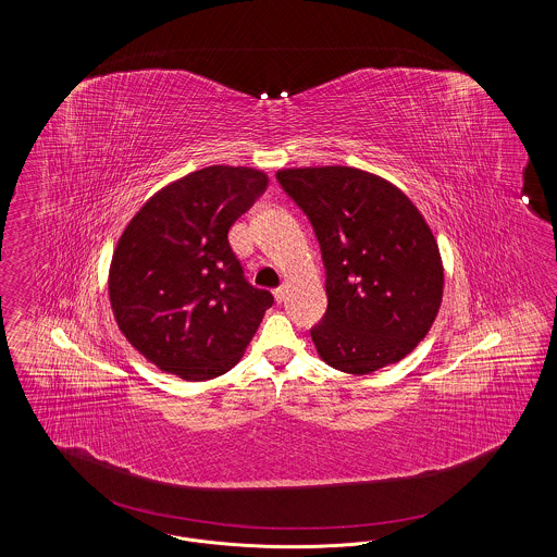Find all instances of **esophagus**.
Wrapping results in <instances>:
<instances>
[{"mask_svg": "<svg viewBox=\"0 0 557 557\" xmlns=\"http://www.w3.org/2000/svg\"><path fill=\"white\" fill-rule=\"evenodd\" d=\"M286 286H280V288H275V290H273V296H275V300H277V302H284V298H286Z\"/></svg>", "mask_w": 557, "mask_h": 557, "instance_id": "34e87169", "label": "esophagus"}]
</instances>
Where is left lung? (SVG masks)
<instances>
[{
	"label": "left lung",
	"instance_id": "left-lung-1",
	"mask_svg": "<svg viewBox=\"0 0 557 557\" xmlns=\"http://www.w3.org/2000/svg\"><path fill=\"white\" fill-rule=\"evenodd\" d=\"M275 175L309 216L327 271V311L311 330L319 357L355 375L405 359L430 332L445 288L424 214L395 184L355 166Z\"/></svg>",
	"mask_w": 557,
	"mask_h": 557
}]
</instances>
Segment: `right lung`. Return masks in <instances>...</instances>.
<instances>
[{
    "instance_id": "1",
    "label": "right lung",
    "mask_w": 557,
    "mask_h": 557,
    "mask_svg": "<svg viewBox=\"0 0 557 557\" xmlns=\"http://www.w3.org/2000/svg\"><path fill=\"white\" fill-rule=\"evenodd\" d=\"M267 184L252 166H205L160 187L123 230L108 271L112 315L160 371L212 380L257 334L273 296L244 280L227 232Z\"/></svg>"
}]
</instances>
